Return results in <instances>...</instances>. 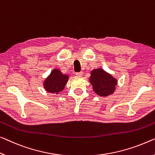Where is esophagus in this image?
I'll use <instances>...</instances> for the list:
<instances>
[{
    "label": "esophagus",
    "mask_w": 155,
    "mask_h": 155,
    "mask_svg": "<svg viewBox=\"0 0 155 155\" xmlns=\"http://www.w3.org/2000/svg\"><path fill=\"white\" fill-rule=\"evenodd\" d=\"M75 75L77 76H80V77H81V76L83 75V72H82V71H81V72H77L75 73Z\"/></svg>",
    "instance_id": "1"
}]
</instances>
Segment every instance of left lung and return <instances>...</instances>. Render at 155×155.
Listing matches in <instances>:
<instances>
[{"instance_id": "obj_1", "label": "left lung", "mask_w": 155, "mask_h": 155, "mask_svg": "<svg viewBox=\"0 0 155 155\" xmlns=\"http://www.w3.org/2000/svg\"><path fill=\"white\" fill-rule=\"evenodd\" d=\"M90 82L93 86L94 91L101 96L112 94L117 84V80L101 68L91 71Z\"/></svg>"}]
</instances>
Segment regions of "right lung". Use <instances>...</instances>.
Here are the masks:
<instances>
[{"label": "right lung", "mask_w": 155, "mask_h": 155, "mask_svg": "<svg viewBox=\"0 0 155 155\" xmlns=\"http://www.w3.org/2000/svg\"><path fill=\"white\" fill-rule=\"evenodd\" d=\"M68 80V75H63L59 70L54 69L45 80L44 88L49 93L58 94L64 89Z\"/></svg>", "instance_id": "add662e5"}]
</instances>
